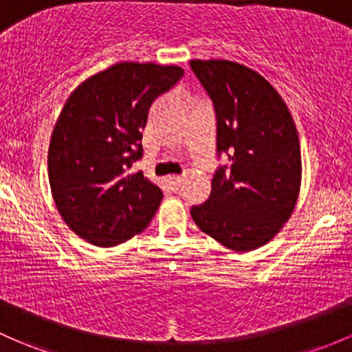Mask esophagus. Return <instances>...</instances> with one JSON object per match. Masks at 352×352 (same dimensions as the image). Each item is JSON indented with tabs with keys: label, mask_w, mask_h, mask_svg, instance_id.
Listing matches in <instances>:
<instances>
[{
	"label": "esophagus",
	"mask_w": 352,
	"mask_h": 352,
	"mask_svg": "<svg viewBox=\"0 0 352 352\" xmlns=\"http://www.w3.org/2000/svg\"><path fill=\"white\" fill-rule=\"evenodd\" d=\"M182 182H184L182 177H170V179H168V186H170V188H172L173 192L179 190L180 186H182Z\"/></svg>",
	"instance_id": "obj_1"
}]
</instances>
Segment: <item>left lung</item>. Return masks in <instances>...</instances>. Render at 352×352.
I'll return each mask as SVG.
<instances>
[{
  "label": "left lung",
  "instance_id": "left-lung-1",
  "mask_svg": "<svg viewBox=\"0 0 352 352\" xmlns=\"http://www.w3.org/2000/svg\"><path fill=\"white\" fill-rule=\"evenodd\" d=\"M190 67L212 99L217 153L229 158L190 216L229 250H256L275 238L297 204L302 157L294 118L275 87L238 62L190 60Z\"/></svg>",
  "mask_w": 352,
  "mask_h": 352
}]
</instances>
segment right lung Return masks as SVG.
<instances>
[{
    "instance_id": "right-lung-1",
    "label": "right lung",
    "mask_w": 352,
    "mask_h": 352,
    "mask_svg": "<svg viewBox=\"0 0 352 352\" xmlns=\"http://www.w3.org/2000/svg\"><path fill=\"white\" fill-rule=\"evenodd\" d=\"M184 69L121 62L69 96L49 146V182L65 224L94 246L128 241L150 224L164 192L129 173L143 155L148 113Z\"/></svg>"
}]
</instances>
